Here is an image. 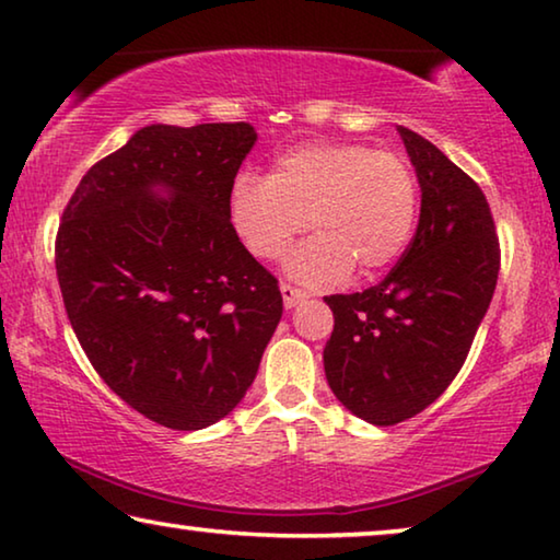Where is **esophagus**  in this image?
Wrapping results in <instances>:
<instances>
[{
    "label": "esophagus",
    "mask_w": 560,
    "mask_h": 560,
    "mask_svg": "<svg viewBox=\"0 0 560 560\" xmlns=\"http://www.w3.org/2000/svg\"><path fill=\"white\" fill-rule=\"evenodd\" d=\"M281 296H283V306L294 308L299 302H304L306 291L291 287V283H281Z\"/></svg>",
    "instance_id": "esophagus-1"
}]
</instances>
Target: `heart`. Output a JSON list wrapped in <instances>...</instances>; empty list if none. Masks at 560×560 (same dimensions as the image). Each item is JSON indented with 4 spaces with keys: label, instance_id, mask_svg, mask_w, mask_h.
<instances>
[{
    "label": "heart",
    "instance_id": "1",
    "mask_svg": "<svg viewBox=\"0 0 560 560\" xmlns=\"http://www.w3.org/2000/svg\"><path fill=\"white\" fill-rule=\"evenodd\" d=\"M420 190L412 165L360 143H306L277 158L269 178L238 175L231 219L248 252L283 256L306 226L316 236L287 269L308 287H331L352 269L372 277L410 244Z\"/></svg>",
    "mask_w": 560,
    "mask_h": 560
}]
</instances>
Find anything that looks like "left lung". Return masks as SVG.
I'll return each mask as SVG.
<instances>
[{"mask_svg":"<svg viewBox=\"0 0 560 560\" xmlns=\"http://www.w3.org/2000/svg\"><path fill=\"white\" fill-rule=\"evenodd\" d=\"M397 130L422 190L415 238L377 287L324 296L334 312L324 347L329 387L380 428L422 412L455 380L500 271L493 213L478 183L430 140Z\"/></svg>","mask_w":560,"mask_h":560,"instance_id":"8db88e82","label":"left lung"}]
</instances>
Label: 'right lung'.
Listing matches in <instances>:
<instances>
[{
	"label": "right lung",
	"instance_id": "obj_1",
	"mask_svg": "<svg viewBox=\"0 0 560 560\" xmlns=\"http://www.w3.org/2000/svg\"><path fill=\"white\" fill-rule=\"evenodd\" d=\"M254 143L248 122L148 125L65 206L55 266L67 319L105 385L163 428L226 417L281 319L279 281L231 223Z\"/></svg>",
	"mask_w": 560,
	"mask_h": 560
}]
</instances>
